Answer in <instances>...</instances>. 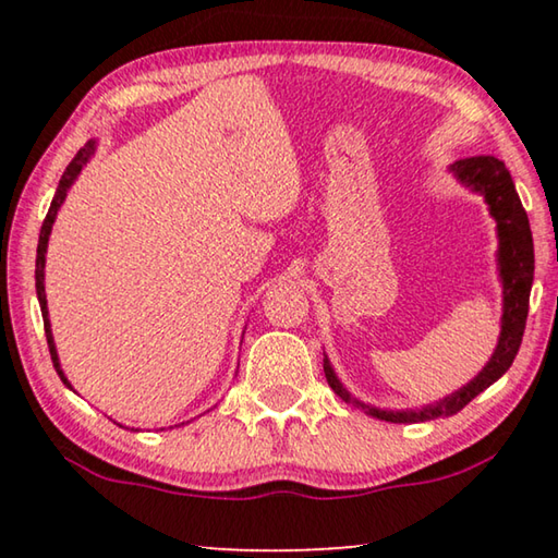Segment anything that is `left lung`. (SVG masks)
Segmentation results:
<instances>
[{
    "mask_svg": "<svg viewBox=\"0 0 558 558\" xmlns=\"http://www.w3.org/2000/svg\"><path fill=\"white\" fill-rule=\"evenodd\" d=\"M462 184L470 186L472 192H480L485 196L489 206V214L497 221V266H499V280H502V295H505V310H502V332H499V342L495 347V354L489 356L485 369L480 372L475 379L468 386H462L460 391L446 396L436 403L423 405L415 411H384L366 405L362 401L352 399L342 381L337 379V374L325 356V376L327 384L332 386L337 396H342L344 401L362 405V409L374 415V418L391 421V423H421L433 418H446L465 409V405L475 399L480 391H485L487 386H493L499 376H502L509 366H512L514 356L522 344L526 313H529V292H532L534 280V241L532 229H529V219L519 194L514 189L512 177H509L505 162H499L497 157H470L458 159L450 167Z\"/></svg>",
    "mask_w": 558,
    "mask_h": 558,
    "instance_id": "left-lung-1",
    "label": "left lung"
}]
</instances>
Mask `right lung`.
Wrapping results in <instances>:
<instances>
[{"instance_id": "1", "label": "right lung", "mask_w": 558, "mask_h": 558, "mask_svg": "<svg viewBox=\"0 0 558 558\" xmlns=\"http://www.w3.org/2000/svg\"><path fill=\"white\" fill-rule=\"evenodd\" d=\"M93 153H96V143H93V140H88V143L78 149V155H75V157L71 159V165L65 167V172H63L61 182H59V189H56L53 202H51V206H49V214H46V219H44V223H41L39 245H36V295H39V305H41V315H44L46 342H49V352H51V362H53V366H56V372H59L61 381H63L65 386H69V389H71V384H69V379H65L63 372H61L59 354H56V344H53V335H51L49 307H46V290H44V266H46V245H49V235H51V226H53V221H56V214H59L61 204H63V199H65V194H69V189H71V184L75 182V177L81 174V169L86 167V162H88Z\"/></svg>"}]
</instances>
